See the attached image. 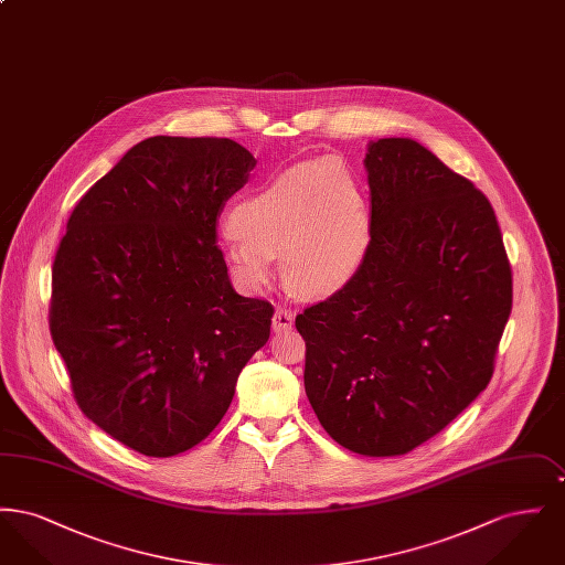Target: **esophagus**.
I'll use <instances>...</instances> for the list:
<instances>
[{"label":"esophagus","instance_id":"obj_1","mask_svg":"<svg viewBox=\"0 0 565 565\" xmlns=\"http://www.w3.org/2000/svg\"><path fill=\"white\" fill-rule=\"evenodd\" d=\"M292 326H295V313L286 307H277L273 313V330L279 332V330H288Z\"/></svg>","mask_w":565,"mask_h":565}]
</instances>
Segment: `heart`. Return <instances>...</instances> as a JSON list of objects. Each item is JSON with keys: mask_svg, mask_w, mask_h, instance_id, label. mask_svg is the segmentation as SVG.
<instances>
[{"mask_svg": "<svg viewBox=\"0 0 565 565\" xmlns=\"http://www.w3.org/2000/svg\"><path fill=\"white\" fill-rule=\"evenodd\" d=\"M224 256L252 290L275 277V256L298 295H334L360 270L371 245V210L343 162L311 161L273 178L231 212Z\"/></svg>", "mask_w": 565, "mask_h": 565, "instance_id": "b5f03b06", "label": "heart"}]
</instances>
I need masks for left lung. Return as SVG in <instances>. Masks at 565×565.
I'll use <instances>...</instances> for the list:
<instances>
[{
	"mask_svg": "<svg viewBox=\"0 0 565 565\" xmlns=\"http://www.w3.org/2000/svg\"><path fill=\"white\" fill-rule=\"evenodd\" d=\"M371 245L348 286L296 316L305 392L323 430L404 456L493 375L512 270L491 203L422 143H369Z\"/></svg>",
	"mask_w": 565,
	"mask_h": 565,
	"instance_id": "obj_1",
	"label": "left lung"
}]
</instances>
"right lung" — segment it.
I'll return each instance as SVG.
<instances>
[{
    "label": "right lung",
    "mask_w": 565,
    "mask_h": 565,
    "mask_svg": "<svg viewBox=\"0 0 565 565\" xmlns=\"http://www.w3.org/2000/svg\"><path fill=\"white\" fill-rule=\"evenodd\" d=\"M256 159L226 137H148L76 203L53 265L51 334L82 413L148 457L228 411L273 305L231 286L217 215Z\"/></svg>",
    "instance_id": "right-lung-1"
}]
</instances>
